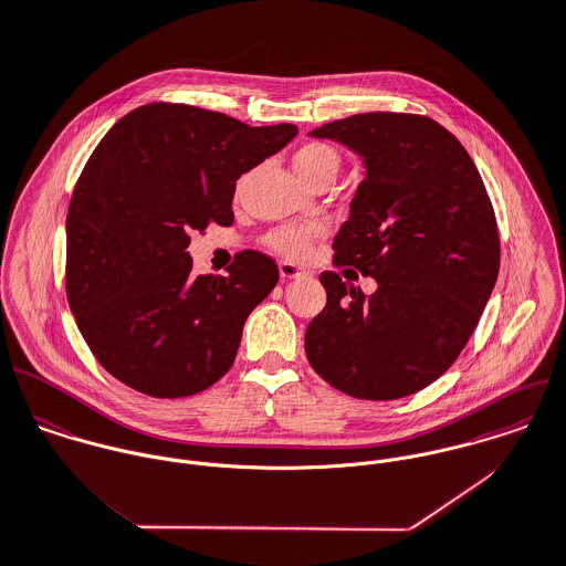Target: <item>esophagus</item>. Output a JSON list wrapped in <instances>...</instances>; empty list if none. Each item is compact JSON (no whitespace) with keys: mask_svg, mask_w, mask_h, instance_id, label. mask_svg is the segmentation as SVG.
Segmentation results:
<instances>
[{"mask_svg":"<svg viewBox=\"0 0 566 566\" xmlns=\"http://www.w3.org/2000/svg\"><path fill=\"white\" fill-rule=\"evenodd\" d=\"M279 272H281V279H298L305 274L301 268H296L294 263H287V261L279 263Z\"/></svg>","mask_w":566,"mask_h":566,"instance_id":"1","label":"esophagus"}]
</instances>
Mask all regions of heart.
<instances>
[{
  "label": "heart",
  "instance_id": "1",
  "mask_svg": "<svg viewBox=\"0 0 566 566\" xmlns=\"http://www.w3.org/2000/svg\"><path fill=\"white\" fill-rule=\"evenodd\" d=\"M292 165H294V171L301 176V180L305 185H310L312 180H316L321 176L336 178V174L340 169V156L332 145L314 140V143L301 145L294 151ZM243 182H245V178L239 180L237 190H241ZM316 237H318L316 228H283L270 237V245L287 259H305Z\"/></svg>",
  "mask_w": 566,
  "mask_h": 566
}]
</instances>
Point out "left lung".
<instances>
[{
    "label": "left lung",
    "instance_id": "8db88e82",
    "mask_svg": "<svg viewBox=\"0 0 566 566\" xmlns=\"http://www.w3.org/2000/svg\"><path fill=\"white\" fill-rule=\"evenodd\" d=\"M310 136L365 163L334 261L374 276L377 290L365 296L340 274H321L327 305L305 332L307 360L358 399L412 395L450 369L494 290L492 201L463 145L428 116L356 114Z\"/></svg>",
    "mask_w": 566,
    "mask_h": 566
}]
</instances>
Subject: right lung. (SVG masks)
Masks as SVG:
<instances>
[{"mask_svg": "<svg viewBox=\"0 0 566 566\" xmlns=\"http://www.w3.org/2000/svg\"><path fill=\"white\" fill-rule=\"evenodd\" d=\"M294 125L250 127L219 112L151 103L90 156L67 210L65 290L94 358L151 397H187L232 367L243 323L276 263L239 252L228 274H192L190 232L230 226L237 180L281 151Z\"/></svg>", "mask_w": 566, "mask_h": 566, "instance_id": "add662e5", "label": "right lung"}]
</instances>
